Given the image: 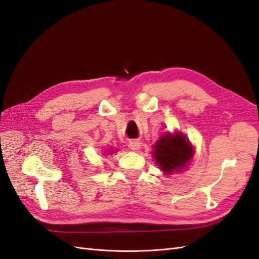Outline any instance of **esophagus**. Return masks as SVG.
<instances>
[{
	"mask_svg": "<svg viewBox=\"0 0 259 259\" xmlns=\"http://www.w3.org/2000/svg\"><path fill=\"white\" fill-rule=\"evenodd\" d=\"M129 148L131 150H138L139 148H140V142L138 141H131L129 142Z\"/></svg>",
	"mask_w": 259,
	"mask_h": 259,
	"instance_id": "1",
	"label": "esophagus"
}]
</instances>
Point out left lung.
I'll return each mask as SVG.
<instances>
[{"mask_svg":"<svg viewBox=\"0 0 259 259\" xmlns=\"http://www.w3.org/2000/svg\"><path fill=\"white\" fill-rule=\"evenodd\" d=\"M154 148L155 161L161 169L167 174L186 166L194 154L193 148L182 134L162 136Z\"/></svg>","mask_w":259,"mask_h":259,"instance_id":"left-lung-1","label":"left lung"}]
</instances>
